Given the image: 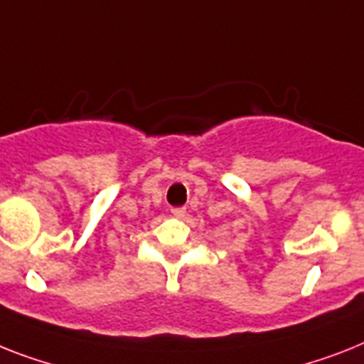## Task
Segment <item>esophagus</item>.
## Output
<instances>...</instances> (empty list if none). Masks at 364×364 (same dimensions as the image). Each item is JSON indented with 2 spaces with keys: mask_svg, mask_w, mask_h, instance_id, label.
<instances>
[{
  "mask_svg": "<svg viewBox=\"0 0 364 364\" xmlns=\"http://www.w3.org/2000/svg\"><path fill=\"white\" fill-rule=\"evenodd\" d=\"M171 214L175 215V218H184L186 208H182V206H180V208H171Z\"/></svg>",
  "mask_w": 364,
  "mask_h": 364,
  "instance_id": "1",
  "label": "esophagus"
}]
</instances>
